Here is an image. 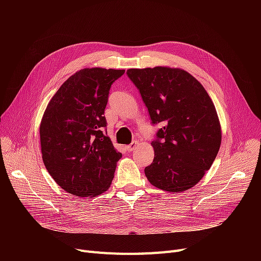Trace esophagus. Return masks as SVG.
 Masks as SVG:
<instances>
[{"label":"esophagus","instance_id":"esophagus-1","mask_svg":"<svg viewBox=\"0 0 261 261\" xmlns=\"http://www.w3.org/2000/svg\"><path fill=\"white\" fill-rule=\"evenodd\" d=\"M136 145H138V142L133 141L131 144H129L128 146H126V150H127V151H133V150H134L135 147H136Z\"/></svg>","mask_w":261,"mask_h":261}]
</instances>
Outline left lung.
I'll return each instance as SVG.
<instances>
[{"instance_id": "left-lung-1", "label": "left lung", "mask_w": 261, "mask_h": 261, "mask_svg": "<svg viewBox=\"0 0 261 261\" xmlns=\"http://www.w3.org/2000/svg\"><path fill=\"white\" fill-rule=\"evenodd\" d=\"M152 125L162 123L151 145L154 159L145 168L153 186L181 193L195 186L214 163L221 145L216 108L203 86L180 68H130Z\"/></svg>"}]
</instances>
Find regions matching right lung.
<instances>
[{
    "label": "right lung",
    "instance_id": "add662e5",
    "mask_svg": "<svg viewBox=\"0 0 261 261\" xmlns=\"http://www.w3.org/2000/svg\"><path fill=\"white\" fill-rule=\"evenodd\" d=\"M125 70L84 68L48 102L40 125L44 165L61 188L77 197L108 190L121 153L108 138L103 116L110 88Z\"/></svg>",
    "mask_w": 261,
    "mask_h": 261
}]
</instances>
